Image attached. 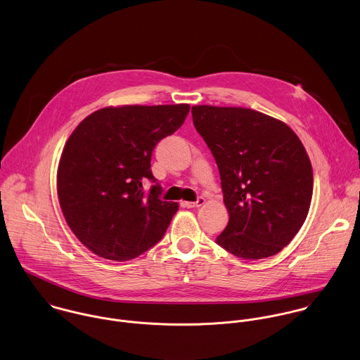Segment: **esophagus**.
Wrapping results in <instances>:
<instances>
[{"mask_svg":"<svg viewBox=\"0 0 360 360\" xmlns=\"http://www.w3.org/2000/svg\"><path fill=\"white\" fill-rule=\"evenodd\" d=\"M205 203H206V199L205 198H199L196 202H182V206L188 207V209H193V207H200Z\"/></svg>","mask_w":360,"mask_h":360,"instance_id":"34e87169","label":"esophagus"}]
</instances>
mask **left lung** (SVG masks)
<instances>
[{
    "instance_id": "obj_1",
    "label": "left lung",
    "mask_w": 360,
    "mask_h": 360,
    "mask_svg": "<svg viewBox=\"0 0 360 360\" xmlns=\"http://www.w3.org/2000/svg\"><path fill=\"white\" fill-rule=\"evenodd\" d=\"M212 150L229 214L217 243L248 260L281 252L303 225L313 195L304 146L285 122L242 107L193 105Z\"/></svg>"
}]
</instances>
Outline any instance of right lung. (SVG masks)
I'll return each mask as SVG.
<instances>
[{"label": "right lung", "mask_w": 360, "mask_h": 360, "mask_svg": "<svg viewBox=\"0 0 360 360\" xmlns=\"http://www.w3.org/2000/svg\"><path fill=\"white\" fill-rule=\"evenodd\" d=\"M189 104L104 107L87 115L64 146L57 193L75 236L94 255L127 262L155 245L178 203L144 196L143 178L154 181L151 153L185 121Z\"/></svg>", "instance_id": "obj_1"}]
</instances>
